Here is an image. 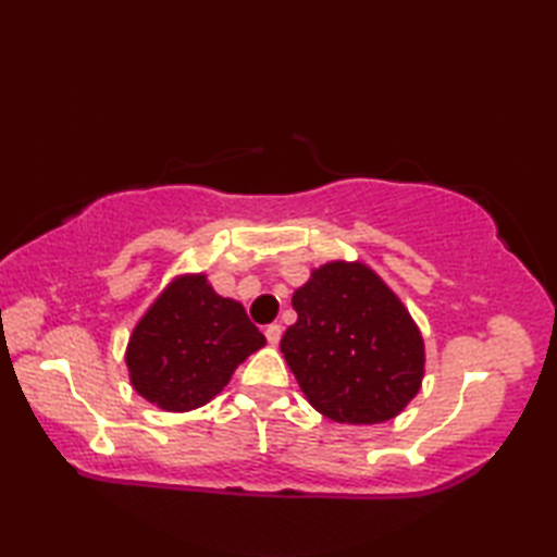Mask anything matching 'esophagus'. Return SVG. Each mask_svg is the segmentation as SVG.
<instances>
[{"label":"esophagus","instance_id":"obj_1","mask_svg":"<svg viewBox=\"0 0 557 557\" xmlns=\"http://www.w3.org/2000/svg\"><path fill=\"white\" fill-rule=\"evenodd\" d=\"M265 337H268V342H270V345H272V347H275V345H277V342H280V337H282V325H277V323H272V325H268V327H265Z\"/></svg>","mask_w":557,"mask_h":557}]
</instances>
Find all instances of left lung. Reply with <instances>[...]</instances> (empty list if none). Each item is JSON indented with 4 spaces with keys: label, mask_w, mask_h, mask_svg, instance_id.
Segmentation results:
<instances>
[{
    "label": "left lung",
    "mask_w": 557,
    "mask_h": 557,
    "mask_svg": "<svg viewBox=\"0 0 557 557\" xmlns=\"http://www.w3.org/2000/svg\"><path fill=\"white\" fill-rule=\"evenodd\" d=\"M280 349L306 399L339 423L395 419L419 393L423 339L409 311L361 263H327L294 292Z\"/></svg>",
    "instance_id": "8db88e82"
}]
</instances>
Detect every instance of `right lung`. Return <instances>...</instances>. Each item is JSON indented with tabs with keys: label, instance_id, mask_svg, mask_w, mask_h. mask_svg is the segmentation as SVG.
I'll list each match as a JSON object with an SVG mask.
<instances>
[{
	"label": "right lung",
	"instance_id": "add662e5",
	"mask_svg": "<svg viewBox=\"0 0 557 557\" xmlns=\"http://www.w3.org/2000/svg\"><path fill=\"white\" fill-rule=\"evenodd\" d=\"M263 345L239 301L222 299L206 275H186L134 327L126 366L140 397L164 411H188L222 393L236 366Z\"/></svg>",
	"mask_w": 557,
	"mask_h": 557
}]
</instances>
